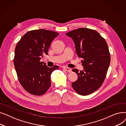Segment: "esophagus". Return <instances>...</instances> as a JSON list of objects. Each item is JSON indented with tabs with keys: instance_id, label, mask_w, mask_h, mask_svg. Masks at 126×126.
<instances>
[{
	"instance_id": "1",
	"label": "esophagus",
	"mask_w": 126,
	"mask_h": 126,
	"mask_svg": "<svg viewBox=\"0 0 126 126\" xmlns=\"http://www.w3.org/2000/svg\"><path fill=\"white\" fill-rule=\"evenodd\" d=\"M63 69H64V70H65V71H66L69 72H71V69L70 68H68V67H63Z\"/></svg>"
}]
</instances>
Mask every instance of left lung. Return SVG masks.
<instances>
[{"instance_id":"left-lung-1","label":"left lung","mask_w":126,"mask_h":126,"mask_svg":"<svg viewBox=\"0 0 126 126\" xmlns=\"http://www.w3.org/2000/svg\"><path fill=\"white\" fill-rule=\"evenodd\" d=\"M75 44L77 54L83 59L84 70L74 68L78 80L71 84L79 94L93 93L103 84L110 63V54L105 39L95 30L79 28L66 34Z\"/></svg>"}]
</instances>
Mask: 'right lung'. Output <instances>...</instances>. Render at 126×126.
Wrapping results in <instances>:
<instances>
[{
	"label": "right lung",
	"instance_id": "right-lung-1",
	"mask_svg": "<svg viewBox=\"0 0 126 126\" xmlns=\"http://www.w3.org/2000/svg\"><path fill=\"white\" fill-rule=\"evenodd\" d=\"M58 35L44 29L32 30L23 35L16 46L14 64L18 80L31 94L42 95L50 86V75L59 66L49 68L40 60L48 55L51 42Z\"/></svg>",
	"mask_w": 126,
	"mask_h": 126
}]
</instances>
